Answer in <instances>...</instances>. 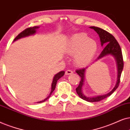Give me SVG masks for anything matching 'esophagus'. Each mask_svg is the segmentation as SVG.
Returning a JSON list of instances; mask_svg holds the SVG:
<instances>
[{
    "label": "esophagus",
    "instance_id": "obj_1",
    "mask_svg": "<svg viewBox=\"0 0 130 130\" xmlns=\"http://www.w3.org/2000/svg\"><path fill=\"white\" fill-rule=\"evenodd\" d=\"M73 73L72 71H71V70H67L66 71H65V74L66 75H70V74H72Z\"/></svg>",
    "mask_w": 130,
    "mask_h": 130
}]
</instances>
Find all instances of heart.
Segmentation results:
<instances>
[{
    "instance_id": "1",
    "label": "heart",
    "mask_w": 130,
    "mask_h": 130,
    "mask_svg": "<svg viewBox=\"0 0 130 130\" xmlns=\"http://www.w3.org/2000/svg\"><path fill=\"white\" fill-rule=\"evenodd\" d=\"M98 51L96 41L90 39L86 33L75 34L69 39L65 47V52L75 55L74 61L77 65L84 67L89 64Z\"/></svg>"
}]
</instances>
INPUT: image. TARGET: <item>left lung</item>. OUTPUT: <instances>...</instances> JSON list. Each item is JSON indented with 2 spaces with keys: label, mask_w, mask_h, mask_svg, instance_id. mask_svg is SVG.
Masks as SVG:
<instances>
[{
  "label": "left lung",
  "mask_w": 130,
  "mask_h": 130,
  "mask_svg": "<svg viewBox=\"0 0 130 130\" xmlns=\"http://www.w3.org/2000/svg\"><path fill=\"white\" fill-rule=\"evenodd\" d=\"M90 28H92L94 31H96L97 33L99 34L100 37V41H101L102 46H105L103 51L100 53L99 56L98 57V59L102 58V57L106 56L107 55H112V56L115 57L117 60V67H118V78L116 85L113 90L107 94L102 95V96L92 97V98H88L84 96L82 93V86L83 85L84 79V74H85L86 70L87 68H83L81 69H78L76 70V72L78 74L79 77H81V81H79V84L78 87L76 88V91H77L78 95L82 99L89 102H99L100 100H103L104 99L108 98L113 93L115 90L118 87L119 82H120V78L121 75V73L123 70L124 67V60L122 53L119 43H118L115 38L108 32L103 29L99 27H90Z\"/></svg>",
  "instance_id": "obj_1"
}]
</instances>
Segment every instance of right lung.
Segmentation results:
<instances>
[{
	"label": "right lung",
	"instance_id": "1",
	"mask_svg": "<svg viewBox=\"0 0 130 130\" xmlns=\"http://www.w3.org/2000/svg\"><path fill=\"white\" fill-rule=\"evenodd\" d=\"M39 28V27H28V28H27L25 29V30H24V31H22V32H21L17 36V37L15 38L14 41L17 40H18L19 39H20V38L25 37V36L32 35V34H33L35 33V32H36V29ZM64 73H65V72H64V71H60V72H59V73H58V74H56V75H55L54 78H53L52 83V90H51V93H50L49 96H48L46 99H45L44 100H43V101L39 102V103L44 102L45 100H46L47 99H48L50 98V96H51L52 93V92H53V91H54L55 87H56L57 81H58V80L60 78H61L62 76L64 75Z\"/></svg>",
	"mask_w": 130,
	"mask_h": 130
}]
</instances>
